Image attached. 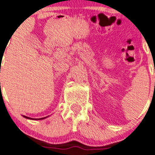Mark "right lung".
Returning a JSON list of instances; mask_svg holds the SVG:
<instances>
[{"label": "right lung", "mask_w": 155, "mask_h": 155, "mask_svg": "<svg viewBox=\"0 0 155 155\" xmlns=\"http://www.w3.org/2000/svg\"><path fill=\"white\" fill-rule=\"evenodd\" d=\"M24 117H25V118H28V119H30V117H25V116H24ZM45 117H42V118H39V119H35V120H40V119H44ZM31 119H33V118H31ZM33 120H34V119H33Z\"/></svg>", "instance_id": "right-lung-1"}]
</instances>
